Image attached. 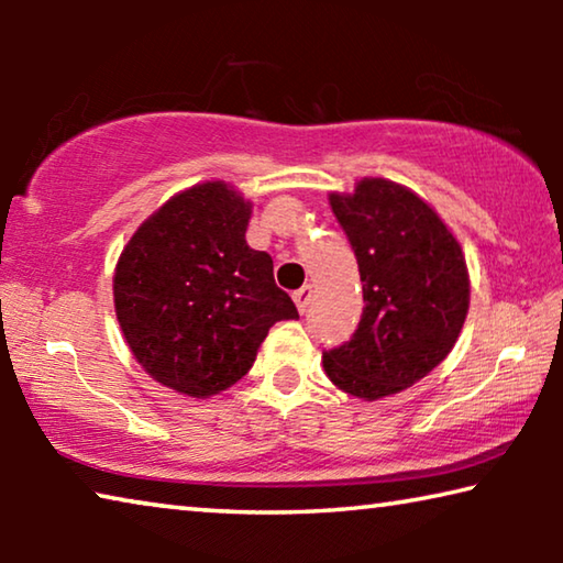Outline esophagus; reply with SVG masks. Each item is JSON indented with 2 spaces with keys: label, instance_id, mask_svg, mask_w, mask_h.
Segmentation results:
<instances>
[{
  "label": "esophagus",
  "instance_id": "obj_1",
  "mask_svg": "<svg viewBox=\"0 0 563 563\" xmlns=\"http://www.w3.org/2000/svg\"><path fill=\"white\" fill-rule=\"evenodd\" d=\"M310 298H312V288H310V285H302L300 290H295V292H292V300H295V305H298V310H300V312L308 310Z\"/></svg>",
  "mask_w": 563,
  "mask_h": 563
}]
</instances>
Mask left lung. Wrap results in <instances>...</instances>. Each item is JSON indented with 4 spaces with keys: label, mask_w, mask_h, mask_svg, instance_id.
<instances>
[{
    "label": "left lung",
    "mask_w": 563,
    "mask_h": 563,
    "mask_svg": "<svg viewBox=\"0 0 563 563\" xmlns=\"http://www.w3.org/2000/svg\"><path fill=\"white\" fill-rule=\"evenodd\" d=\"M332 213L355 251L362 318L322 367L352 397L379 399L412 387L450 355L470 310L462 247L422 198L385 178L332 194Z\"/></svg>",
    "instance_id": "obj_1"
}]
</instances>
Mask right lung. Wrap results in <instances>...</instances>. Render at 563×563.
I'll list each match as a JSON object with an SVG mask.
<instances>
[{
  "instance_id": "obj_1",
  "label": "right lung",
  "mask_w": 563,
  "mask_h": 563,
  "mask_svg": "<svg viewBox=\"0 0 563 563\" xmlns=\"http://www.w3.org/2000/svg\"><path fill=\"white\" fill-rule=\"evenodd\" d=\"M251 203L223 180L170 198L123 247L117 318L133 357L161 385L218 395L253 367L278 320L298 318L273 258L245 243Z\"/></svg>"
}]
</instances>
